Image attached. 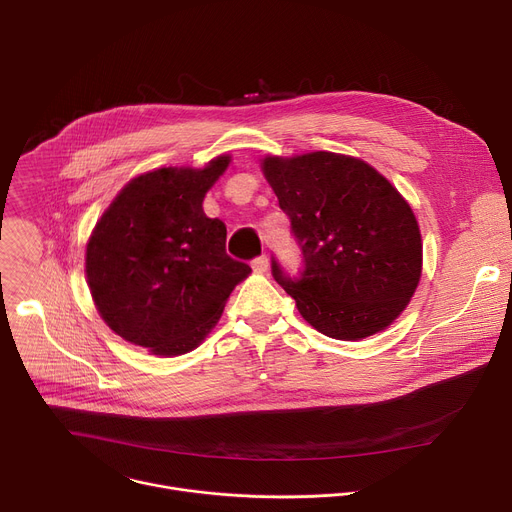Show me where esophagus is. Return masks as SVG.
I'll return each instance as SVG.
<instances>
[{
  "label": "esophagus",
  "instance_id": "34e87169",
  "mask_svg": "<svg viewBox=\"0 0 512 512\" xmlns=\"http://www.w3.org/2000/svg\"><path fill=\"white\" fill-rule=\"evenodd\" d=\"M251 267H253V271H257V273L267 271V267H269V259H267V255H259V257H255V259L251 261Z\"/></svg>",
  "mask_w": 512,
  "mask_h": 512
}]
</instances>
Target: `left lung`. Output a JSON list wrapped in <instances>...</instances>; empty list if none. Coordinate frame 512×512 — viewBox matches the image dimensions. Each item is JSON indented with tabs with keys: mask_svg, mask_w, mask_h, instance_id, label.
Wrapping results in <instances>:
<instances>
[{
	"mask_svg": "<svg viewBox=\"0 0 512 512\" xmlns=\"http://www.w3.org/2000/svg\"><path fill=\"white\" fill-rule=\"evenodd\" d=\"M263 172L302 251L298 275L275 257L271 275L304 320L336 340L387 328L421 275V235L403 196L369 164L332 152L265 158Z\"/></svg>",
	"mask_w": 512,
	"mask_h": 512,
	"instance_id": "1",
	"label": "left lung"
}]
</instances>
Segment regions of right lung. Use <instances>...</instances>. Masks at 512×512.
Returning <instances> with one entry per match:
<instances>
[{"mask_svg": "<svg viewBox=\"0 0 512 512\" xmlns=\"http://www.w3.org/2000/svg\"><path fill=\"white\" fill-rule=\"evenodd\" d=\"M229 156L202 170L162 168L131 180L87 245V281L101 318L121 338L176 356L198 346L251 267L233 259L227 227L202 200Z\"/></svg>", "mask_w": 512, "mask_h": 512, "instance_id": "add662e5", "label": "right lung"}]
</instances>
